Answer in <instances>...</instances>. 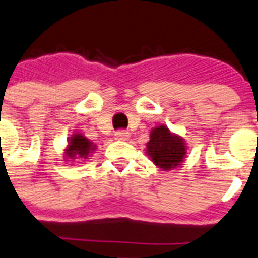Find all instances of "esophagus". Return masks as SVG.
<instances>
[{"instance_id":"34e87169","label":"esophagus","mask_w":258,"mask_h":258,"mask_svg":"<svg viewBox=\"0 0 258 258\" xmlns=\"http://www.w3.org/2000/svg\"><path fill=\"white\" fill-rule=\"evenodd\" d=\"M114 136H116V138H117V140H127V137H129V133H127L126 131H124V129H120V131H117L116 133H114Z\"/></svg>"}]
</instances>
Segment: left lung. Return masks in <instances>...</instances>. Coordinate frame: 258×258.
<instances>
[{"mask_svg":"<svg viewBox=\"0 0 258 258\" xmlns=\"http://www.w3.org/2000/svg\"><path fill=\"white\" fill-rule=\"evenodd\" d=\"M147 154L155 166L163 169H171L182 162L185 146L181 138L171 134L168 129L162 125L151 132L150 142L147 144Z\"/></svg>","mask_w":258,"mask_h":258,"instance_id":"left-lung-1","label":"left lung"}]
</instances>
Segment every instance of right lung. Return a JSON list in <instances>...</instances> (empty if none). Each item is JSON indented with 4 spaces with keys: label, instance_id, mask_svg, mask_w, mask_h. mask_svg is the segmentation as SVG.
I'll return each instance as SVG.
<instances>
[{
    "label": "right lung",
    "instance_id": "1",
    "mask_svg": "<svg viewBox=\"0 0 258 258\" xmlns=\"http://www.w3.org/2000/svg\"><path fill=\"white\" fill-rule=\"evenodd\" d=\"M92 149H94V145L87 138L83 137L82 134L77 133L72 137L66 154L70 159L76 158V156H78L79 159H86L89 156L90 151H92Z\"/></svg>",
    "mask_w": 258,
    "mask_h": 258
}]
</instances>
